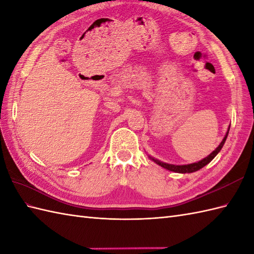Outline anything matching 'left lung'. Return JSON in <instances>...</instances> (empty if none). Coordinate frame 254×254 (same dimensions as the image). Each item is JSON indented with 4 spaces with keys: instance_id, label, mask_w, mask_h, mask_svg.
<instances>
[{
    "instance_id": "8db88e82",
    "label": "left lung",
    "mask_w": 254,
    "mask_h": 254,
    "mask_svg": "<svg viewBox=\"0 0 254 254\" xmlns=\"http://www.w3.org/2000/svg\"><path fill=\"white\" fill-rule=\"evenodd\" d=\"M227 136L224 137L223 141L220 144V146L217 147V148L212 152V154L210 156H208L207 158H204L203 160L199 161L197 163H192V164H188V166H173V164H168V163H163V162H160L159 160H155V159H152L157 164H159V166H161L162 168L167 169V170H170V171H173V172H178V173H192V172H196V171L200 170L201 168H203L204 166H207L208 163H210L212 160H213L214 157L219 154L220 150L222 149V147L224 145V143H225V139H226Z\"/></svg>"
}]
</instances>
